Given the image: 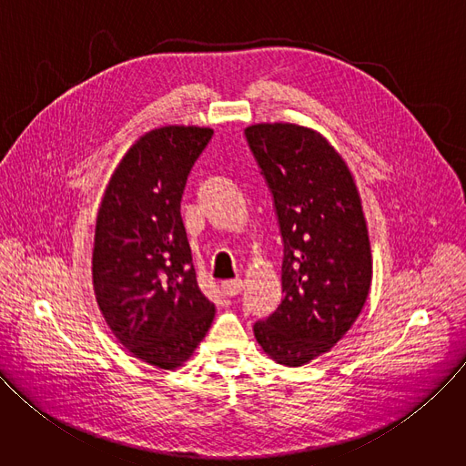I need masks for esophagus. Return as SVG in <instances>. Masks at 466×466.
<instances>
[{"mask_svg": "<svg viewBox=\"0 0 466 466\" xmlns=\"http://www.w3.org/2000/svg\"><path fill=\"white\" fill-rule=\"evenodd\" d=\"M221 289H223V293H225L227 297H236V295L241 293L243 282H241L239 279H236V280H227V282L221 284Z\"/></svg>", "mask_w": 466, "mask_h": 466, "instance_id": "34e87169", "label": "esophagus"}]
</instances>
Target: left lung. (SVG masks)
Instances as JSON below:
<instances>
[{"label":"left lung","mask_w":466,"mask_h":466,"mask_svg":"<svg viewBox=\"0 0 466 466\" xmlns=\"http://www.w3.org/2000/svg\"><path fill=\"white\" fill-rule=\"evenodd\" d=\"M268 182L284 243L282 304L254 336L280 365L300 367L334 347L369 297L372 256L361 198L341 155L295 123L245 128Z\"/></svg>","instance_id":"obj_1"}]
</instances>
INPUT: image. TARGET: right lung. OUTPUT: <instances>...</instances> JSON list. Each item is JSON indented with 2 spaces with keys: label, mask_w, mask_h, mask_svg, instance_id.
I'll return each instance as SVG.
<instances>
[{
  "label": "right lung",
  "mask_w": 466,
  "mask_h": 466,
  "mask_svg": "<svg viewBox=\"0 0 466 466\" xmlns=\"http://www.w3.org/2000/svg\"><path fill=\"white\" fill-rule=\"evenodd\" d=\"M214 130L167 125L116 167L96 221L92 279L99 309L135 358L171 370L207 336L216 306L198 289L180 218L187 175Z\"/></svg>",
  "instance_id": "obj_1"
}]
</instances>
